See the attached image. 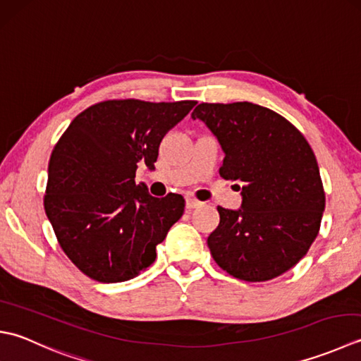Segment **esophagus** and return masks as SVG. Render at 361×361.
Returning a JSON list of instances; mask_svg holds the SVG:
<instances>
[{
	"label": "esophagus",
	"mask_w": 361,
	"mask_h": 361,
	"mask_svg": "<svg viewBox=\"0 0 361 361\" xmlns=\"http://www.w3.org/2000/svg\"><path fill=\"white\" fill-rule=\"evenodd\" d=\"M202 204V202L200 200H197V199H194V197H186V208L188 209H194V208H199Z\"/></svg>",
	"instance_id": "obj_1"
}]
</instances>
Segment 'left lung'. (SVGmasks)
<instances>
[{"mask_svg":"<svg viewBox=\"0 0 361 361\" xmlns=\"http://www.w3.org/2000/svg\"><path fill=\"white\" fill-rule=\"evenodd\" d=\"M192 118L203 120L222 147V178L241 183L243 208L217 207L211 255L244 281L285 274L307 255L326 208L312 147L285 117L249 102L200 103Z\"/></svg>","mask_w":361,"mask_h":361,"instance_id":"obj_1","label":"left lung"}]
</instances>
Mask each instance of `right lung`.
Returning a JSON list of instances; mask_svg holds the SVG:
<instances>
[{"mask_svg":"<svg viewBox=\"0 0 361 361\" xmlns=\"http://www.w3.org/2000/svg\"><path fill=\"white\" fill-rule=\"evenodd\" d=\"M195 104L100 102L78 114L54 145L45 213L63 253L87 277L117 283L157 259V245L185 213V199H157L134 178L139 164L154 169L164 134Z\"/></svg>","mask_w":361,"mask_h":361,"instance_id":"obj_1","label":"right lung"}]
</instances>
